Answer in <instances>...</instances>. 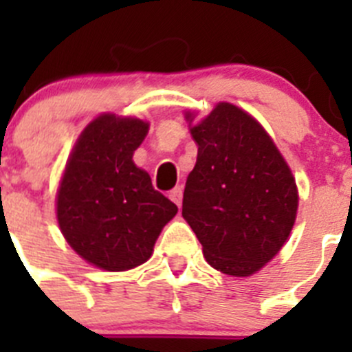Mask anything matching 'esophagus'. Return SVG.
<instances>
[{"label":"esophagus","instance_id":"1","mask_svg":"<svg viewBox=\"0 0 352 352\" xmlns=\"http://www.w3.org/2000/svg\"><path fill=\"white\" fill-rule=\"evenodd\" d=\"M169 199L178 208L182 206V201H183V188H182V186H176V188H173V190L169 192Z\"/></svg>","mask_w":352,"mask_h":352}]
</instances>
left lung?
I'll return each mask as SVG.
<instances>
[{"label": "left lung", "mask_w": 352, "mask_h": 352, "mask_svg": "<svg viewBox=\"0 0 352 352\" xmlns=\"http://www.w3.org/2000/svg\"><path fill=\"white\" fill-rule=\"evenodd\" d=\"M186 121H194L190 113ZM197 162L183 194V219L208 264L250 276L287 241L298 188L287 162L257 120L227 102L190 129Z\"/></svg>", "instance_id": "1"}]
</instances>
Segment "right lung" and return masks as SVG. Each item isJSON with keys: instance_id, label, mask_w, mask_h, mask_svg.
<instances>
[{"instance_id": "right-lung-1", "label": "right lung", "mask_w": 352, "mask_h": 352, "mask_svg": "<svg viewBox=\"0 0 352 352\" xmlns=\"http://www.w3.org/2000/svg\"><path fill=\"white\" fill-rule=\"evenodd\" d=\"M149 123L102 114L77 139L58 188L56 213L65 239L96 268L126 272L151 257L178 206L133 164Z\"/></svg>"}]
</instances>
